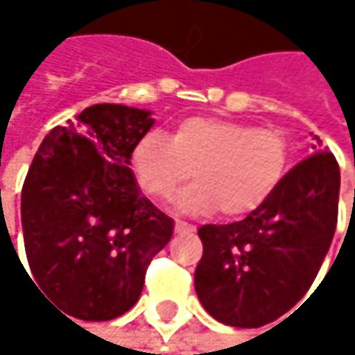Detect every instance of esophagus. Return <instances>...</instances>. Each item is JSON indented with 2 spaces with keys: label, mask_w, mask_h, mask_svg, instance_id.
<instances>
[{
  "label": "esophagus",
  "mask_w": 355,
  "mask_h": 355,
  "mask_svg": "<svg viewBox=\"0 0 355 355\" xmlns=\"http://www.w3.org/2000/svg\"><path fill=\"white\" fill-rule=\"evenodd\" d=\"M195 228L191 226V224H184V222H177L175 224V232L177 234H189V232H193Z\"/></svg>",
  "instance_id": "34e87169"
}]
</instances>
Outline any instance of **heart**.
Instances as JSON below:
<instances>
[{
  "instance_id": "1",
  "label": "heart",
  "mask_w": 355,
  "mask_h": 355,
  "mask_svg": "<svg viewBox=\"0 0 355 355\" xmlns=\"http://www.w3.org/2000/svg\"><path fill=\"white\" fill-rule=\"evenodd\" d=\"M288 146L279 131L245 123L191 116L178 123L171 139L144 135L131 152L139 187L166 201L193 171L195 182L177 199L189 216H209L218 207L226 218L254 211L286 173Z\"/></svg>"
}]
</instances>
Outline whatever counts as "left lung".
<instances>
[{
	"instance_id": "8db88e82",
	"label": "left lung",
	"mask_w": 355,
	"mask_h": 355,
	"mask_svg": "<svg viewBox=\"0 0 355 355\" xmlns=\"http://www.w3.org/2000/svg\"><path fill=\"white\" fill-rule=\"evenodd\" d=\"M313 150L245 220L199 228L195 292L216 320L263 327L313 286L335 234L341 182L335 156L319 152L320 141Z\"/></svg>"
}]
</instances>
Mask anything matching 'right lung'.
<instances>
[{"label":"right lung","mask_w":355,"mask_h":355,"mask_svg":"<svg viewBox=\"0 0 355 355\" xmlns=\"http://www.w3.org/2000/svg\"><path fill=\"white\" fill-rule=\"evenodd\" d=\"M152 110L84 108L40 144L22 187L24 247L35 284L65 315L110 320L144 290L175 222L141 195L131 171Z\"/></svg>","instance_id":"obj_1"}]
</instances>
